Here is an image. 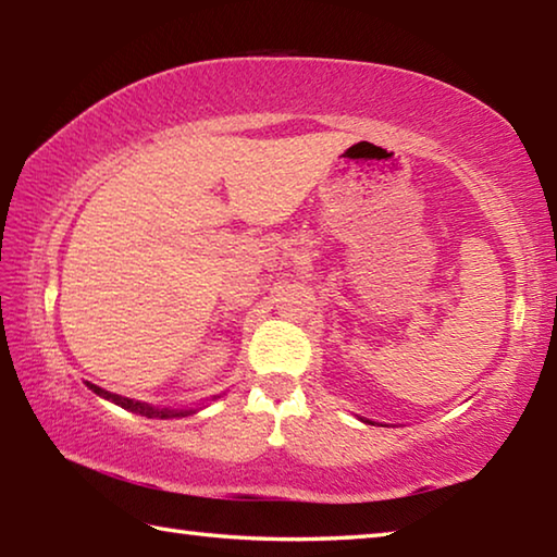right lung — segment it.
<instances>
[{
    "label": "right lung",
    "instance_id": "1",
    "mask_svg": "<svg viewBox=\"0 0 557 557\" xmlns=\"http://www.w3.org/2000/svg\"><path fill=\"white\" fill-rule=\"evenodd\" d=\"M88 388L92 391V393H98V395H102V398L106 400H112L115 405H120V408H125V410H129V412H137V414H145V418H178V414H191V410H159V408H152V405H147V403H139V400H129V398H122V395H115V393H108V391H102V388H98V385H92V383H88Z\"/></svg>",
    "mask_w": 557,
    "mask_h": 557
}]
</instances>
